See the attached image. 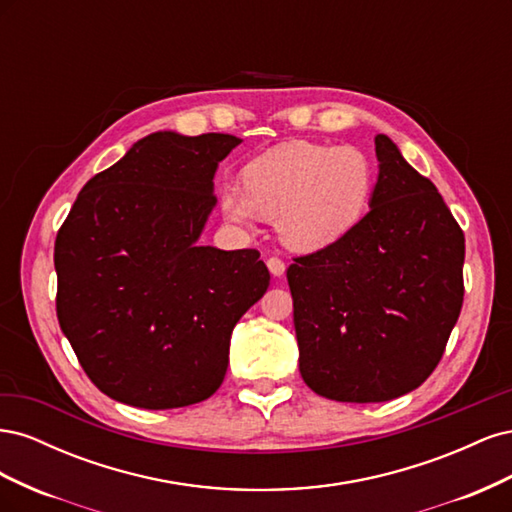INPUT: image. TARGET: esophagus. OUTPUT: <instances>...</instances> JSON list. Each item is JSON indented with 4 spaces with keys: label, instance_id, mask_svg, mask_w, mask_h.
<instances>
[{
    "label": "esophagus",
    "instance_id": "1",
    "mask_svg": "<svg viewBox=\"0 0 512 512\" xmlns=\"http://www.w3.org/2000/svg\"><path fill=\"white\" fill-rule=\"evenodd\" d=\"M267 267H269L273 277H282L286 273V262L282 258H277V256H271L267 260Z\"/></svg>",
    "mask_w": 512,
    "mask_h": 512
}]
</instances>
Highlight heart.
I'll return each mask as SVG.
<instances>
[{"instance_id":"b5f03b06","label":"heart","mask_w":512,"mask_h":512,"mask_svg":"<svg viewBox=\"0 0 512 512\" xmlns=\"http://www.w3.org/2000/svg\"><path fill=\"white\" fill-rule=\"evenodd\" d=\"M243 188L226 183L220 209L228 222L277 220L294 252L335 245L359 226L374 190V168L363 151L288 141L260 153L243 168Z\"/></svg>"}]
</instances>
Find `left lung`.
I'll return each mask as SVG.
<instances>
[{"mask_svg": "<svg viewBox=\"0 0 512 512\" xmlns=\"http://www.w3.org/2000/svg\"><path fill=\"white\" fill-rule=\"evenodd\" d=\"M369 213L348 237L294 258L299 371L314 393L374 404L421 386L463 303L466 239L440 192L376 136Z\"/></svg>", "mask_w": 512, "mask_h": 512, "instance_id": "1", "label": "left lung"}]
</instances>
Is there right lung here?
<instances>
[{
  "label": "right lung",
  "mask_w": 512,
  "mask_h": 512,
  "mask_svg": "<svg viewBox=\"0 0 512 512\" xmlns=\"http://www.w3.org/2000/svg\"><path fill=\"white\" fill-rule=\"evenodd\" d=\"M230 134L153 132L85 183L55 241L57 318L121 404L192 406L220 389L230 335L269 288L256 250L200 245Z\"/></svg>",
  "instance_id": "1"
}]
</instances>
